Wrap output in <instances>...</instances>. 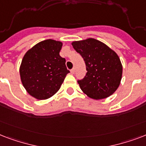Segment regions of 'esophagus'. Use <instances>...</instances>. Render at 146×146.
Segmentation results:
<instances>
[{"mask_svg": "<svg viewBox=\"0 0 146 146\" xmlns=\"http://www.w3.org/2000/svg\"><path fill=\"white\" fill-rule=\"evenodd\" d=\"M74 72H75V70H74V69H72V70H70V73H72V74H73V73H74Z\"/></svg>", "mask_w": 146, "mask_h": 146, "instance_id": "1", "label": "esophagus"}]
</instances>
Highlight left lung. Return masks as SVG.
<instances>
[{"mask_svg":"<svg viewBox=\"0 0 146 146\" xmlns=\"http://www.w3.org/2000/svg\"><path fill=\"white\" fill-rule=\"evenodd\" d=\"M71 44L84 59L86 66L84 79L78 81L81 90L96 100L113 95L120 86L123 74V66L117 54L92 38Z\"/></svg>","mask_w":146,"mask_h":146,"instance_id":"left-lung-1","label":"left lung"}]
</instances>
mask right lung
Here are the masks:
<instances>
[{
  "instance_id": "1",
  "label": "right lung",
  "mask_w": 146,
  "mask_h": 146,
  "mask_svg": "<svg viewBox=\"0 0 146 146\" xmlns=\"http://www.w3.org/2000/svg\"><path fill=\"white\" fill-rule=\"evenodd\" d=\"M63 43L47 39L26 51L19 66L22 84L31 96L38 100L52 97L70 73L66 60L60 56Z\"/></svg>"
}]
</instances>
